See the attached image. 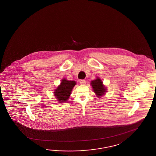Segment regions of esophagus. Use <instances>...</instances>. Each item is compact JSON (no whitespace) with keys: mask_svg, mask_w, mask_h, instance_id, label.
I'll list each match as a JSON object with an SVG mask.
<instances>
[{"mask_svg":"<svg viewBox=\"0 0 156 156\" xmlns=\"http://www.w3.org/2000/svg\"><path fill=\"white\" fill-rule=\"evenodd\" d=\"M86 80H80V84H82V85H84V84H86Z\"/></svg>","mask_w":156,"mask_h":156,"instance_id":"1","label":"esophagus"}]
</instances>
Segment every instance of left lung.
Listing matches in <instances>:
<instances>
[{"label":"left lung","instance_id":"1","mask_svg":"<svg viewBox=\"0 0 156 156\" xmlns=\"http://www.w3.org/2000/svg\"><path fill=\"white\" fill-rule=\"evenodd\" d=\"M91 84L93 87L94 91L96 93L98 97H100L105 94L106 91V89L103 85V82L99 78L91 81Z\"/></svg>","mask_w":156,"mask_h":156}]
</instances>
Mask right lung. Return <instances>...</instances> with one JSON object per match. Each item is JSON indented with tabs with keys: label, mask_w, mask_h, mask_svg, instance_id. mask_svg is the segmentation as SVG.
<instances>
[{
	"label": "right lung",
	"mask_w": 156,
	"mask_h": 156,
	"mask_svg": "<svg viewBox=\"0 0 156 156\" xmlns=\"http://www.w3.org/2000/svg\"><path fill=\"white\" fill-rule=\"evenodd\" d=\"M76 84L75 81L67 80L66 79L62 80L61 85L57 88L54 92L56 99L60 103L66 102L69 97L72 90Z\"/></svg>",
	"instance_id": "1"
}]
</instances>
